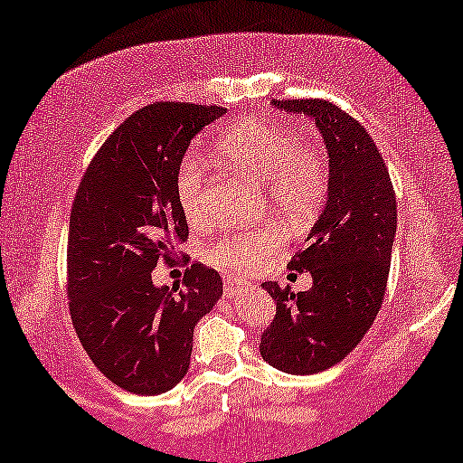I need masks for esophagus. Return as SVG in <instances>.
<instances>
[{
    "mask_svg": "<svg viewBox=\"0 0 463 463\" xmlns=\"http://www.w3.org/2000/svg\"><path fill=\"white\" fill-rule=\"evenodd\" d=\"M223 287H225V293L227 295H233V293H240L244 291L248 283L241 281V279H233V277H225L223 279Z\"/></svg>",
    "mask_w": 463,
    "mask_h": 463,
    "instance_id": "34e87169",
    "label": "esophagus"
}]
</instances>
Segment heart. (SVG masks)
Wrapping results in <instances>:
<instances>
[{"label": "heart", "mask_w": 463, "mask_h": 463, "mask_svg": "<svg viewBox=\"0 0 463 463\" xmlns=\"http://www.w3.org/2000/svg\"><path fill=\"white\" fill-rule=\"evenodd\" d=\"M217 157L227 170L250 182H264L270 207L291 223L312 219L328 193L330 170L322 149L312 141L295 139L289 128L267 123L236 127L219 141ZM176 199L188 223L209 217V186L194 162H184L176 172ZM283 244L277 227L225 232L204 248L219 267L250 272L267 264Z\"/></svg>", "instance_id": "1"}]
</instances>
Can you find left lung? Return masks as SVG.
Segmentation results:
<instances>
[{
  "label": "left lung",
  "mask_w": 463,
  "mask_h": 463,
  "mask_svg": "<svg viewBox=\"0 0 463 463\" xmlns=\"http://www.w3.org/2000/svg\"><path fill=\"white\" fill-rule=\"evenodd\" d=\"M272 106L314 117L330 157L328 201L289 260V269L309 270L312 287L293 293L289 285L262 283L277 306L260 336L262 359L285 373L312 375L343 361L380 312L396 236V193L357 118L322 98Z\"/></svg>",
  "instance_id": "8db88e82"
}]
</instances>
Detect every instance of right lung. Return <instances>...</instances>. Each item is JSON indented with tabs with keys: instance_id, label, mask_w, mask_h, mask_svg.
<instances>
[{
	"instance_id": "add662e5",
	"label": "right lung",
	"mask_w": 463,
	"mask_h": 463,
	"mask_svg": "<svg viewBox=\"0 0 463 463\" xmlns=\"http://www.w3.org/2000/svg\"><path fill=\"white\" fill-rule=\"evenodd\" d=\"M223 106L154 102L125 118L83 172L67 238V298L81 346L106 380L156 396L191 365L196 322L223 293L219 272L186 267L182 285L156 287L157 262L188 264V223L176 172L191 139Z\"/></svg>"
}]
</instances>
